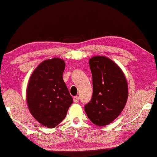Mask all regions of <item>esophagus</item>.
<instances>
[{"instance_id":"obj_1","label":"esophagus","mask_w":157,"mask_h":157,"mask_svg":"<svg viewBox=\"0 0 157 157\" xmlns=\"http://www.w3.org/2000/svg\"><path fill=\"white\" fill-rule=\"evenodd\" d=\"M79 100H80V98H79L78 96H75V97H74V102H79Z\"/></svg>"}]
</instances>
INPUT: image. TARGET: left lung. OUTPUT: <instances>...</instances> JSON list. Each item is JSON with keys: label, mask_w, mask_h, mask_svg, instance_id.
Listing matches in <instances>:
<instances>
[{"label": "left lung", "mask_w": 157, "mask_h": 157, "mask_svg": "<svg viewBox=\"0 0 157 157\" xmlns=\"http://www.w3.org/2000/svg\"><path fill=\"white\" fill-rule=\"evenodd\" d=\"M93 94L85 111L95 125L103 126L115 120L128 100V83L122 71L111 59L95 56L89 60Z\"/></svg>", "instance_id": "obj_1"}]
</instances>
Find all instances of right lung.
Here are the masks:
<instances>
[{
  "instance_id": "1",
  "label": "right lung",
  "mask_w": 157,
  "mask_h": 157,
  "mask_svg": "<svg viewBox=\"0 0 157 157\" xmlns=\"http://www.w3.org/2000/svg\"><path fill=\"white\" fill-rule=\"evenodd\" d=\"M65 66L64 60L60 58L44 60L32 74L27 86L30 112L37 122L49 128L64 120L73 102L63 79Z\"/></svg>"
}]
</instances>
